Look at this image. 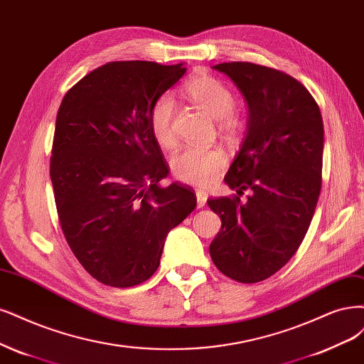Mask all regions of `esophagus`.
<instances>
[{"label":"esophagus","instance_id":"34e87169","mask_svg":"<svg viewBox=\"0 0 364 364\" xmlns=\"http://www.w3.org/2000/svg\"><path fill=\"white\" fill-rule=\"evenodd\" d=\"M196 197H197V208H203L206 205V200H208V193L198 190L196 191Z\"/></svg>","mask_w":364,"mask_h":364}]
</instances>
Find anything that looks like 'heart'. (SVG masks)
Segmentation results:
<instances>
[{"label": "heart", "mask_w": 364, "mask_h": 364, "mask_svg": "<svg viewBox=\"0 0 364 364\" xmlns=\"http://www.w3.org/2000/svg\"><path fill=\"white\" fill-rule=\"evenodd\" d=\"M186 97L206 114L218 120L220 131L235 136L244 128V120L233 111L235 97L230 89L220 80L208 73H197L183 87ZM174 99L170 95H162L150 108L149 127L155 141L164 149L176 146L174 132ZM225 166V156L217 149L188 147L173 158L171 168L174 176L183 183L194 186H208L214 183L220 171Z\"/></svg>", "instance_id": "b5f03b06"}]
</instances>
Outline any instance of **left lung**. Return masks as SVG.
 I'll return each mask as SVG.
<instances>
[{
	"mask_svg": "<svg viewBox=\"0 0 364 364\" xmlns=\"http://www.w3.org/2000/svg\"><path fill=\"white\" fill-rule=\"evenodd\" d=\"M242 93L247 131L224 182L235 197L208 198L221 230L209 245L215 267L241 283H257L284 267L301 245L321 193L323 123L306 87L253 63H221ZM252 194L242 204L239 196Z\"/></svg>",
	"mask_w": 364,
	"mask_h": 364,
	"instance_id": "left-lung-1",
	"label": "left lung"
}]
</instances>
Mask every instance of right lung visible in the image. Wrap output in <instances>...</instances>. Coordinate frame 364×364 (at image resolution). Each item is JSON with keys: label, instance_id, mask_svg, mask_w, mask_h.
<instances>
[{"label": "right lung", "instance_id": "add662e5", "mask_svg": "<svg viewBox=\"0 0 364 364\" xmlns=\"http://www.w3.org/2000/svg\"><path fill=\"white\" fill-rule=\"evenodd\" d=\"M183 63L112 61L63 97L51 181L61 230L84 269L112 287L146 282L168 232L196 208L191 188L171 183L149 127L150 108L176 84Z\"/></svg>", "mask_w": 364, "mask_h": 364}]
</instances>
